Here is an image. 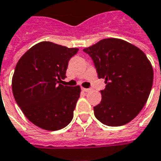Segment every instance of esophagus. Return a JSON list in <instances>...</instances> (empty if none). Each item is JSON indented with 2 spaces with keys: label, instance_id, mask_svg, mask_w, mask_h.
<instances>
[{
  "label": "esophagus",
  "instance_id": "1",
  "mask_svg": "<svg viewBox=\"0 0 161 161\" xmlns=\"http://www.w3.org/2000/svg\"><path fill=\"white\" fill-rule=\"evenodd\" d=\"M82 91H84V92H88L91 91V89L90 88H82Z\"/></svg>",
  "mask_w": 161,
  "mask_h": 161
}]
</instances>
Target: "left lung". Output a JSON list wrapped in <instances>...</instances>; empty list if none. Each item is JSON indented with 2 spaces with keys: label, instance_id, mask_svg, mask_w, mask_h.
<instances>
[{
  "label": "left lung",
  "instance_id": "obj_1",
  "mask_svg": "<svg viewBox=\"0 0 161 161\" xmlns=\"http://www.w3.org/2000/svg\"><path fill=\"white\" fill-rule=\"evenodd\" d=\"M92 57L98 78L105 79L102 100L94 115L104 125L120 126L129 123L146 104L151 92L153 70L143 51L127 42L103 39L84 49Z\"/></svg>",
  "mask_w": 161,
  "mask_h": 161
}]
</instances>
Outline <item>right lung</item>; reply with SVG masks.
I'll use <instances>...</instances> for the list:
<instances>
[{
  "label": "right lung",
  "instance_id": "right-lung-1",
  "mask_svg": "<svg viewBox=\"0 0 161 161\" xmlns=\"http://www.w3.org/2000/svg\"><path fill=\"white\" fill-rule=\"evenodd\" d=\"M78 49L51 42L30 48L14 69L12 91L18 106L38 127L57 131L68 125L80 97V86L63 85L69 59Z\"/></svg>",
  "mask_w": 161,
  "mask_h": 161
}]
</instances>
